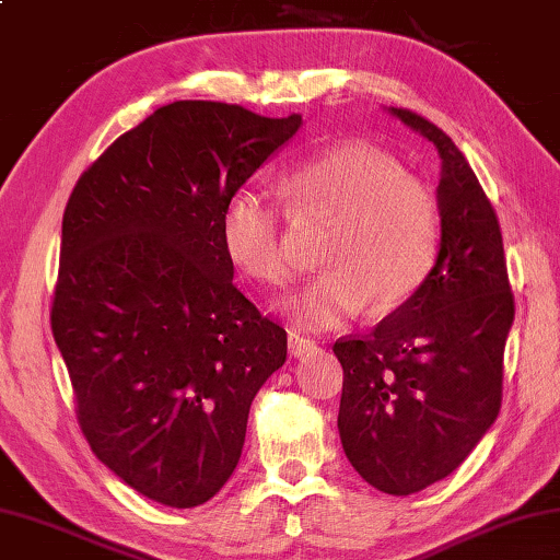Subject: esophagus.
<instances>
[{"label": "esophagus", "mask_w": 560, "mask_h": 560, "mask_svg": "<svg viewBox=\"0 0 560 560\" xmlns=\"http://www.w3.org/2000/svg\"><path fill=\"white\" fill-rule=\"evenodd\" d=\"M315 348H318V345H315V340L301 338V335H296V332L289 335V352L293 354V358H308V354Z\"/></svg>", "instance_id": "34e87169"}]
</instances>
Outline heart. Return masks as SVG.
<instances>
[{"mask_svg":"<svg viewBox=\"0 0 560 560\" xmlns=\"http://www.w3.org/2000/svg\"><path fill=\"white\" fill-rule=\"evenodd\" d=\"M293 215L330 222L320 264L328 271L279 303L293 328H338L364 303L386 311L421 287L441 242V210L423 180L368 144H340L303 161L281 178ZM222 249L245 277L283 287L291 277L279 210L257 190L228 200Z\"/></svg>","mask_w":560,"mask_h":560,"instance_id":"1","label":"heart"}]
</instances>
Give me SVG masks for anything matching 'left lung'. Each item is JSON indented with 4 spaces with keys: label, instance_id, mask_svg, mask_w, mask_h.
Listing matches in <instances>:
<instances>
[{
    "label": "left lung",
    "instance_id": "left-lung-1",
    "mask_svg": "<svg viewBox=\"0 0 560 560\" xmlns=\"http://www.w3.org/2000/svg\"><path fill=\"white\" fill-rule=\"evenodd\" d=\"M386 112L439 149V254L389 318L332 352L342 451L364 482L404 497L448 477L500 413L514 296L500 222L463 151L429 119Z\"/></svg>",
    "mask_w": 560,
    "mask_h": 560
}]
</instances>
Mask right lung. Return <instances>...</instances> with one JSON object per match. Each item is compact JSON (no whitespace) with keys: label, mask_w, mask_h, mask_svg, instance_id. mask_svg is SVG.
I'll use <instances>...</instances> for the list:
<instances>
[{"label":"right lung","mask_w":560,"mask_h":560,"mask_svg":"<svg viewBox=\"0 0 560 560\" xmlns=\"http://www.w3.org/2000/svg\"><path fill=\"white\" fill-rule=\"evenodd\" d=\"M301 115L178 100L121 135L63 212L50 328L93 453L131 490L190 510L230 480L287 330L242 296L228 200Z\"/></svg>","instance_id":"obj_1"}]
</instances>
